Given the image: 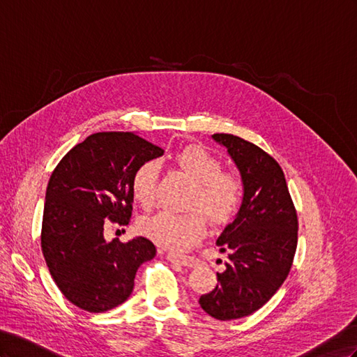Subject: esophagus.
<instances>
[{
    "label": "esophagus",
    "mask_w": 357,
    "mask_h": 357,
    "mask_svg": "<svg viewBox=\"0 0 357 357\" xmlns=\"http://www.w3.org/2000/svg\"><path fill=\"white\" fill-rule=\"evenodd\" d=\"M167 259L172 262H178L181 266L188 267V268L196 267L200 264V259H197L196 257H179V255H175V253H167Z\"/></svg>",
    "instance_id": "esophagus-1"
}]
</instances>
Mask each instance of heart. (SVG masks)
Wrapping results in <instances>:
<instances>
[{
    "label": "heart",
    "instance_id": "1",
    "mask_svg": "<svg viewBox=\"0 0 357 357\" xmlns=\"http://www.w3.org/2000/svg\"><path fill=\"white\" fill-rule=\"evenodd\" d=\"M178 166L197 181L193 208H204L214 225H226L238 213L244 196L241 178L234 172L222 170V161L202 146L190 144L173 157ZM161 166L157 160L140 164L132 175L131 191L135 202L149 209L155 205ZM206 214L202 209L190 213L160 211L144 217L140 231L164 249L184 252L202 238L206 231Z\"/></svg>",
    "mask_w": 357,
    "mask_h": 357
}]
</instances>
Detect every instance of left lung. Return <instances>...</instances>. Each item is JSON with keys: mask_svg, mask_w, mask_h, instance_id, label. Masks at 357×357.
I'll use <instances>...</instances> for the list:
<instances>
[{"mask_svg": "<svg viewBox=\"0 0 357 357\" xmlns=\"http://www.w3.org/2000/svg\"><path fill=\"white\" fill-rule=\"evenodd\" d=\"M241 173L244 197L235 220L218 236L227 252L217 287L200 296L208 315L229 321L252 315L285 282L297 249L298 218L283 170L266 151L232 134H214Z\"/></svg>", "mask_w": 357, "mask_h": 357, "instance_id": "1", "label": "left lung"}]
</instances>
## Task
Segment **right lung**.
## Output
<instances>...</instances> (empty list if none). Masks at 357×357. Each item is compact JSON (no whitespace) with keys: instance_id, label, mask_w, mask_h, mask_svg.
I'll list each match as a JSON object with an SVG mask.
<instances>
[{"instance_id":"right-lung-1","label":"right lung","mask_w":357,"mask_h":357,"mask_svg":"<svg viewBox=\"0 0 357 357\" xmlns=\"http://www.w3.org/2000/svg\"><path fill=\"white\" fill-rule=\"evenodd\" d=\"M162 149L134 132H96L54 169L42 218L40 245L51 276L72 305L105 312L131 296L134 278L157 249L148 238L107 241L104 227L126 226L137 167Z\"/></svg>"}]
</instances>
